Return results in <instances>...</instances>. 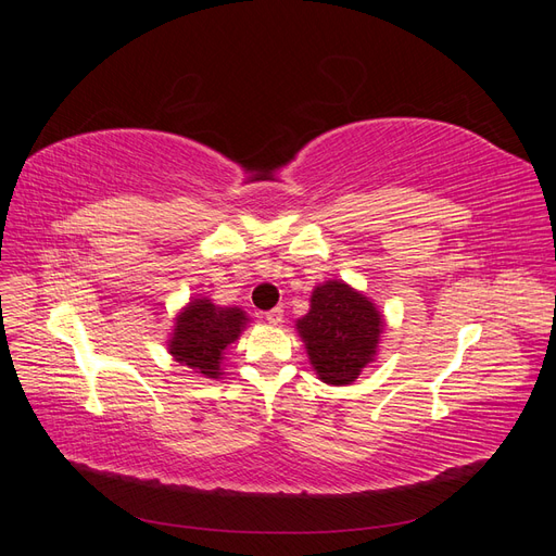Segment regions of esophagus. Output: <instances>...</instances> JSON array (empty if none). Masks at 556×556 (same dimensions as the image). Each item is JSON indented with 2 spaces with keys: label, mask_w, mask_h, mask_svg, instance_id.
Listing matches in <instances>:
<instances>
[{
  "label": "esophagus",
  "mask_w": 556,
  "mask_h": 556,
  "mask_svg": "<svg viewBox=\"0 0 556 556\" xmlns=\"http://www.w3.org/2000/svg\"><path fill=\"white\" fill-rule=\"evenodd\" d=\"M266 323L268 325H274V327H278L280 323H282V308L280 306H276V308H271V311H266Z\"/></svg>",
  "instance_id": "obj_1"
}]
</instances>
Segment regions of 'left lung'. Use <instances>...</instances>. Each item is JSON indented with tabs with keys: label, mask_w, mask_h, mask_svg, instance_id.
<instances>
[{
	"label": "left lung",
	"mask_w": 556,
	"mask_h": 556,
	"mask_svg": "<svg viewBox=\"0 0 556 556\" xmlns=\"http://www.w3.org/2000/svg\"><path fill=\"white\" fill-rule=\"evenodd\" d=\"M382 325L371 299L343 280H327L313 290L311 311L296 319V331L319 380L350 384L374 362Z\"/></svg>",
	"instance_id": "obj_1"
}]
</instances>
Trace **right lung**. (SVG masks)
Masks as SVG:
<instances>
[{
  "label": "right lung",
  "mask_w": 556,
  "mask_h": 556,
  "mask_svg": "<svg viewBox=\"0 0 556 556\" xmlns=\"http://www.w3.org/2000/svg\"><path fill=\"white\" fill-rule=\"evenodd\" d=\"M248 315L239 306L220 308L206 296L192 299L176 317L169 355L178 364L194 368V374L220 378L225 350L239 339Z\"/></svg>",
  "instance_id": "add662e5"
}]
</instances>
